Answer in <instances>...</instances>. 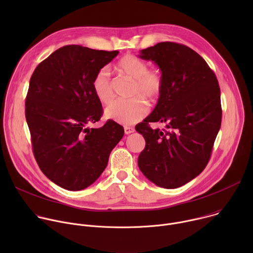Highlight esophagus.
I'll use <instances>...</instances> for the list:
<instances>
[{"label":"esophagus","instance_id":"1","mask_svg":"<svg viewBox=\"0 0 253 253\" xmlns=\"http://www.w3.org/2000/svg\"><path fill=\"white\" fill-rule=\"evenodd\" d=\"M124 132H125V134L126 135H129V134H131V133H133L134 132V129L132 128V127H125L124 128Z\"/></svg>","mask_w":253,"mask_h":253}]
</instances>
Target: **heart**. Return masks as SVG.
Segmentation results:
<instances>
[{"label":"heart","instance_id":"obj_1","mask_svg":"<svg viewBox=\"0 0 253 253\" xmlns=\"http://www.w3.org/2000/svg\"><path fill=\"white\" fill-rule=\"evenodd\" d=\"M116 69L121 74L130 77L133 82L131 96L128 100H115L105 109V117L122 124H134L147 114V107L138 95L152 103L163 90V75L159 69H148V65L135 55H125L117 63ZM96 98L102 104H108L113 98L110 73L106 68L99 70L92 81Z\"/></svg>","mask_w":253,"mask_h":253}]
</instances>
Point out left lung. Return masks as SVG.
Here are the masks:
<instances>
[{
	"instance_id": "8db88e82",
	"label": "left lung",
	"mask_w": 253,
	"mask_h": 253,
	"mask_svg": "<svg viewBox=\"0 0 253 253\" xmlns=\"http://www.w3.org/2000/svg\"><path fill=\"white\" fill-rule=\"evenodd\" d=\"M163 75V90L152 113L135 129L146 145L138 157L141 172L159 187L173 189L206 167L221 125L220 89L205 60L189 47L161 42L141 51ZM150 122L167 124L152 129Z\"/></svg>"
}]
</instances>
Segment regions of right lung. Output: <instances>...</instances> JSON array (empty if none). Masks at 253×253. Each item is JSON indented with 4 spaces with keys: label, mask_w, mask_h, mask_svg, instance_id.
Wrapping results in <instances>:
<instances>
[{
    "label": "right lung",
    "mask_w": 253,
    "mask_h": 253,
    "mask_svg": "<svg viewBox=\"0 0 253 253\" xmlns=\"http://www.w3.org/2000/svg\"><path fill=\"white\" fill-rule=\"evenodd\" d=\"M118 53L64 46L42 61L30 79L25 113L34 156L42 172L64 189L78 191L94 183L124 135L112 120L87 127L102 116L93 78Z\"/></svg>",
    "instance_id": "obj_1"
}]
</instances>
